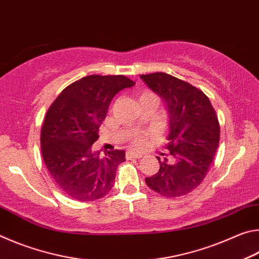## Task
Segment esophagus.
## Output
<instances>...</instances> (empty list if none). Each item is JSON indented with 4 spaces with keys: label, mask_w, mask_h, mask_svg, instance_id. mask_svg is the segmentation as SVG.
Wrapping results in <instances>:
<instances>
[{
    "label": "esophagus",
    "mask_w": 259,
    "mask_h": 259,
    "mask_svg": "<svg viewBox=\"0 0 259 259\" xmlns=\"http://www.w3.org/2000/svg\"><path fill=\"white\" fill-rule=\"evenodd\" d=\"M143 157V154H140L138 152H126L125 153V159L126 160H131V159H140Z\"/></svg>",
    "instance_id": "esophagus-1"
}]
</instances>
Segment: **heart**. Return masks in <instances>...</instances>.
<instances>
[{
    "label": "heart",
    "mask_w": 259,
    "mask_h": 259,
    "mask_svg": "<svg viewBox=\"0 0 259 259\" xmlns=\"http://www.w3.org/2000/svg\"><path fill=\"white\" fill-rule=\"evenodd\" d=\"M144 97H154L157 99L156 96L151 93V91H145V93H143L142 95H140V98H144ZM144 142H145V136H144L143 134H135L133 137H131V145L133 146H142Z\"/></svg>",
    "instance_id": "b5f03b06"
}]
</instances>
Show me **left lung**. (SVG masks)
I'll list each match as a JSON object with an SVG mask.
<instances>
[{
	"instance_id": "obj_1",
	"label": "left lung",
	"mask_w": 259,
	"mask_h": 259,
	"mask_svg": "<svg viewBox=\"0 0 259 259\" xmlns=\"http://www.w3.org/2000/svg\"><path fill=\"white\" fill-rule=\"evenodd\" d=\"M140 77L163 98L170 116L165 146L170 157H157L159 171L145 182L162 196L185 195L202 183L217 152L221 126L216 111L202 90L181 78L162 72Z\"/></svg>"
}]
</instances>
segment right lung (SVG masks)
Masks as SVG:
<instances>
[{
  "mask_svg": "<svg viewBox=\"0 0 259 259\" xmlns=\"http://www.w3.org/2000/svg\"><path fill=\"white\" fill-rule=\"evenodd\" d=\"M135 85L124 75H89L61 91L48 109L41 129V151L52 182L77 201L103 198L115 183L122 150L93 152L98 129L119 91Z\"/></svg>",
  "mask_w": 259,
  "mask_h": 259,
  "instance_id": "1",
  "label": "right lung"
}]
</instances>
